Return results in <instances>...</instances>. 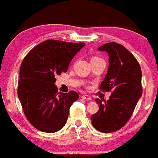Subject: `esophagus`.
I'll list each match as a JSON object with an SVG mask.
<instances>
[{
  "instance_id": "1",
  "label": "esophagus",
  "mask_w": 158,
  "mask_h": 158,
  "mask_svg": "<svg viewBox=\"0 0 158 158\" xmlns=\"http://www.w3.org/2000/svg\"><path fill=\"white\" fill-rule=\"evenodd\" d=\"M81 98L84 99H86V100H88V101H90L92 99L91 97H90L89 96H88V95H83L82 97H81Z\"/></svg>"
}]
</instances>
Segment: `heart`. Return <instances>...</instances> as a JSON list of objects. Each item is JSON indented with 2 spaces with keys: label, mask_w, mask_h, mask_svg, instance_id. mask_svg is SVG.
Masks as SVG:
<instances>
[{
  "label": "heart",
  "mask_w": 158,
  "mask_h": 158,
  "mask_svg": "<svg viewBox=\"0 0 158 158\" xmlns=\"http://www.w3.org/2000/svg\"><path fill=\"white\" fill-rule=\"evenodd\" d=\"M94 59H102L99 57H98V56H93V57L91 58V60H94Z\"/></svg>",
  "instance_id": "1"
}]
</instances>
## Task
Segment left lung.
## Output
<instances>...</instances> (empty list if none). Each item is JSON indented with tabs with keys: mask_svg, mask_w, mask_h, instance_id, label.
I'll use <instances>...</instances> for the list:
<instances>
[{
	"mask_svg": "<svg viewBox=\"0 0 158 158\" xmlns=\"http://www.w3.org/2000/svg\"><path fill=\"white\" fill-rule=\"evenodd\" d=\"M109 56L108 73L99 89L113 90L108 100L99 106L97 114L91 116V124L97 131L111 133L126 125L133 114L136 105L143 94L142 72L138 61L123 45L110 42L98 48Z\"/></svg>",
	"mask_w": 158,
	"mask_h": 158,
	"instance_id": "obj_1",
	"label": "left lung"
}]
</instances>
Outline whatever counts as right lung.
I'll return each mask as SVG.
<instances>
[{
	"label": "right lung",
	"instance_id": "obj_1",
	"mask_svg": "<svg viewBox=\"0 0 158 158\" xmlns=\"http://www.w3.org/2000/svg\"><path fill=\"white\" fill-rule=\"evenodd\" d=\"M85 45L47 40L23 59L18 97L27 119L39 131L54 133L66 124L70 106L79 94L76 91L58 94L55 77L67 72L70 61Z\"/></svg>",
	"mask_w": 158,
	"mask_h": 158
}]
</instances>
